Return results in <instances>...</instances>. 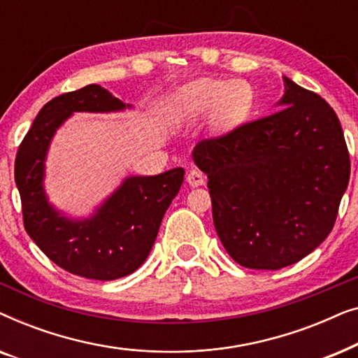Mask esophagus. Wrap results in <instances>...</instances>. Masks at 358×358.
Masks as SVG:
<instances>
[{"label":"esophagus","instance_id":"1","mask_svg":"<svg viewBox=\"0 0 358 358\" xmlns=\"http://www.w3.org/2000/svg\"><path fill=\"white\" fill-rule=\"evenodd\" d=\"M185 180H187L189 185H192V187H197V185L205 184V174L199 169H190L187 173V178H185Z\"/></svg>","mask_w":358,"mask_h":358}]
</instances>
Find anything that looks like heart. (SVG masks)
I'll return each instance as SVG.
<instances>
[{
    "label": "heart",
    "mask_w": 358,
    "mask_h": 358,
    "mask_svg": "<svg viewBox=\"0 0 358 358\" xmlns=\"http://www.w3.org/2000/svg\"><path fill=\"white\" fill-rule=\"evenodd\" d=\"M251 106L252 92L244 83L203 78L179 87L171 97L166 112L176 127L192 125L212 115L213 129L224 131L241 124Z\"/></svg>",
    "instance_id": "obj_1"
}]
</instances>
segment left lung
Instances as JSON below:
<instances>
[{
  "label": "left lung",
  "mask_w": 358,
  "mask_h": 358,
  "mask_svg": "<svg viewBox=\"0 0 358 358\" xmlns=\"http://www.w3.org/2000/svg\"><path fill=\"white\" fill-rule=\"evenodd\" d=\"M280 110L195 145L208 178L213 224L227 252L248 268L292 266L334 228L350 178L336 112L283 76Z\"/></svg>",
  "instance_id": "1"
}]
</instances>
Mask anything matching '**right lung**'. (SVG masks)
Instances as JSON below:
<instances>
[{"label":"right lung","mask_w":358,"mask_h":358,"mask_svg":"<svg viewBox=\"0 0 358 358\" xmlns=\"http://www.w3.org/2000/svg\"><path fill=\"white\" fill-rule=\"evenodd\" d=\"M125 107L130 106L99 85L53 97L37 114L14 161L29 236L58 267L94 280L125 277L145 262L161 220L184 180L182 168L158 176H130L85 220L63 217L48 203L43 190L45 158L58 127L73 112H114Z\"/></svg>","instance_id":"1"}]
</instances>
